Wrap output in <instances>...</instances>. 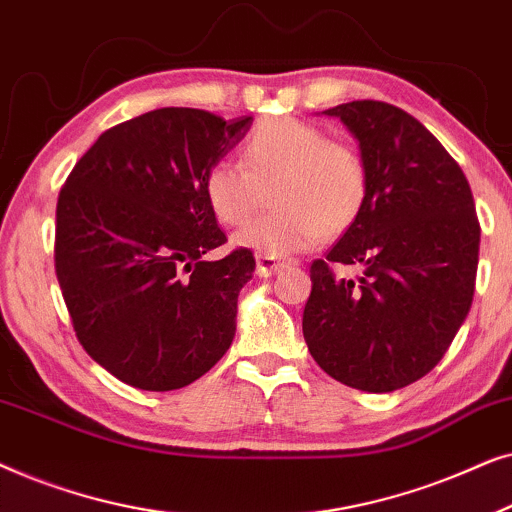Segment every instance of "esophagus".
<instances>
[{"label":"esophagus","mask_w":512,"mask_h":512,"mask_svg":"<svg viewBox=\"0 0 512 512\" xmlns=\"http://www.w3.org/2000/svg\"><path fill=\"white\" fill-rule=\"evenodd\" d=\"M282 268H284V261H279V258H272V256H258L256 258L258 277H272V275H277V272Z\"/></svg>","instance_id":"esophagus-1"}]
</instances>
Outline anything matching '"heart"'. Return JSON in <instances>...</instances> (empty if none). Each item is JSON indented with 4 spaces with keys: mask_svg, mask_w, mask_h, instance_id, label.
I'll return each instance as SVG.
<instances>
[{
    "mask_svg": "<svg viewBox=\"0 0 512 512\" xmlns=\"http://www.w3.org/2000/svg\"><path fill=\"white\" fill-rule=\"evenodd\" d=\"M366 160L352 146L331 142L317 125L270 118L242 146V163L216 160L205 174V198L226 226H242L268 200L277 212L251 221L235 247L284 258L340 235L359 219L368 200Z\"/></svg>",
    "mask_w": 512,
    "mask_h": 512,
    "instance_id": "heart-1",
    "label": "heart"
}]
</instances>
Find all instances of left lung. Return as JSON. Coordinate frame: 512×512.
I'll use <instances>...</instances> for the list:
<instances>
[{
    "mask_svg": "<svg viewBox=\"0 0 512 512\" xmlns=\"http://www.w3.org/2000/svg\"><path fill=\"white\" fill-rule=\"evenodd\" d=\"M359 142L370 188L359 219L312 263L303 335L321 370L387 394L431 373L473 303L480 223L471 186L417 118L387 102L326 109ZM359 264V280L335 278Z\"/></svg>",
    "mask_w": 512,
    "mask_h": 512,
    "instance_id": "obj_1",
    "label": "left lung"
}]
</instances>
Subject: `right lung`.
I'll use <instances>...</instances> for the list:
<instances>
[{"instance_id": "add662e5", "label": "right lung", "mask_w": 512, "mask_h": 512, "mask_svg": "<svg viewBox=\"0 0 512 512\" xmlns=\"http://www.w3.org/2000/svg\"><path fill=\"white\" fill-rule=\"evenodd\" d=\"M251 116L223 121L165 107L102 132L74 165L55 209V272L76 338L130 387L172 391L207 373L235 338L249 249L207 254L226 233L205 174Z\"/></svg>"}]
</instances>
